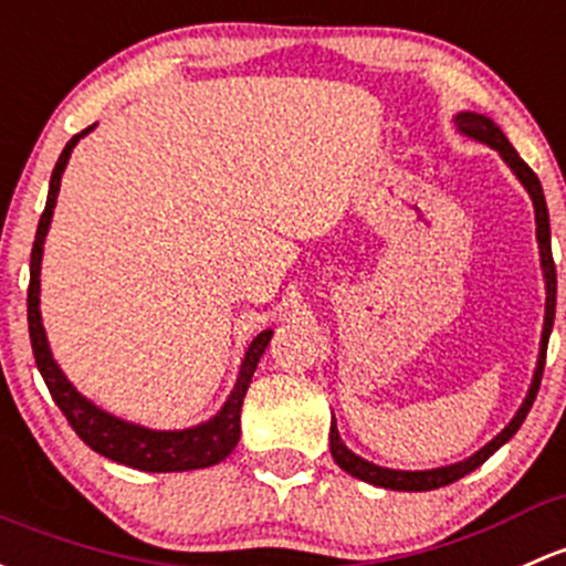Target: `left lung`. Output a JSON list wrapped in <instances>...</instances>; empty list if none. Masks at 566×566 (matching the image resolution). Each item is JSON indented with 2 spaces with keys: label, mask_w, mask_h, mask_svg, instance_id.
I'll return each instance as SVG.
<instances>
[{
  "label": "left lung",
  "mask_w": 566,
  "mask_h": 566,
  "mask_svg": "<svg viewBox=\"0 0 566 566\" xmlns=\"http://www.w3.org/2000/svg\"><path fill=\"white\" fill-rule=\"evenodd\" d=\"M455 124H458V129H461L463 135H469V138H474V140H480V143H488V146H491V148H496V151L502 154L504 163H507L510 168H513V174L521 178V184L528 189V195H532V200H534V217H537L539 254H543L545 284H548V303H545L543 347H539V360H537V371H534L532 390H528L526 401H523V407L518 409V415H515V418L510 420V426L504 428V431L499 433L496 439H491V442H488L483 450H478V453H474L472 458H467V461L453 463V467L431 469V472H396V469L377 467V463L363 461V458L355 455L353 450L344 448V442H342V439H338V428H336V423H333L331 426V455H333V461H336L338 467L344 469V472L353 474V478L366 480V483L379 485V488H390V491H433V488H442V485L455 483V480H461L463 474L474 472V469H478L480 463H485L488 458L496 453V450L502 448V444L507 442V439L513 437L515 431H518L523 420H526L528 409H532L534 398H537L539 382H543L545 353H548V336H551V328H553V314H556V265H553V254H551L548 206H545V195H543V187H539V178L534 176V170L528 168V165L518 157V151H515V148H513V143L504 138L502 129H499L496 124H493L488 116H480V113H458Z\"/></svg>",
  "instance_id": "8db88e82"
}]
</instances>
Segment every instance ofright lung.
<instances>
[{
  "mask_svg": "<svg viewBox=\"0 0 566 566\" xmlns=\"http://www.w3.org/2000/svg\"><path fill=\"white\" fill-rule=\"evenodd\" d=\"M88 129L92 127L73 135V140L64 146L62 157H59L56 168H53L45 211L43 217H40L38 235H34L27 293L29 338H32L34 363H38L40 374H43L56 407L62 409V415L67 418V423L73 426V431L78 433L94 453L111 458V461L116 463H124V467L140 469V472H189V469L213 467V463L224 461V458L233 453V448L238 444V437H241L243 396H247L254 368H258L260 355L265 353L273 331L260 333L252 342V347L247 349V358H243L238 382L233 392H230L228 403L222 407V412H219L217 418L208 420V423L187 428V431H148V428L124 423V420L103 412V409L94 407L92 401H86V398L67 382V377H64L62 368H59L56 360L51 358V349H48L43 323H40V260H43V241L48 233V224H51L53 208H56L59 184H62V174L64 168H67L70 154H73L75 143H78Z\"/></svg>",
  "mask_w": 566,
  "mask_h": 566,
  "instance_id": "right-lung-1",
  "label": "right lung"
}]
</instances>
